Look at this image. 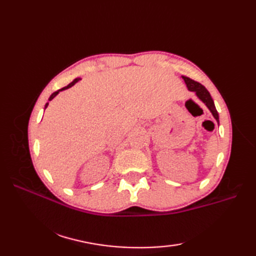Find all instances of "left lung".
I'll return each mask as SVG.
<instances>
[{
  "instance_id": "1",
  "label": "left lung",
  "mask_w": 256,
  "mask_h": 256,
  "mask_svg": "<svg viewBox=\"0 0 256 256\" xmlns=\"http://www.w3.org/2000/svg\"><path fill=\"white\" fill-rule=\"evenodd\" d=\"M182 77L184 80V82H186L188 90L194 92L196 96H197L199 99L206 106V108H209L210 112L212 113V116H214V118L216 120V122H218V124H219V114L214 106V100H212L209 91L206 90L202 84L197 82V81H194L188 77H184V76H182Z\"/></svg>"
}]
</instances>
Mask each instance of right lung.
I'll list each match as a JSON object with an SVG mask.
<instances>
[{
  "mask_svg": "<svg viewBox=\"0 0 256 256\" xmlns=\"http://www.w3.org/2000/svg\"><path fill=\"white\" fill-rule=\"evenodd\" d=\"M80 80V78H76L74 81H72V82H70L67 86H64V88H62V89H59V90H57L56 92H54V94L50 96V99H48V100H50V101H52V99H54V98H55L58 94H59V92H60V91H62V90H66V89H68V88H70V86H72L74 84H77L78 82V81ZM48 106V102L46 103V104H45V108Z\"/></svg>",
  "mask_w": 256,
  "mask_h": 256,
  "instance_id": "add662e5",
  "label": "right lung"
}]
</instances>
